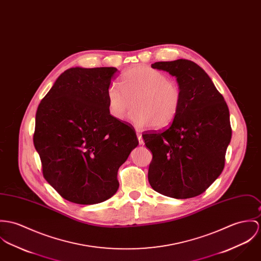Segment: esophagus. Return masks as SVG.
<instances>
[{
    "instance_id": "34e87169",
    "label": "esophagus",
    "mask_w": 261,
    "mask_h": 261,
    "mask_svg": "<svg viewBox=\"0 0 261 261\" xmlns=\"http://www.w3.org/2000/svg\"><path fill=\"white\" fill-rule=\"evenodd\" d=\"M137 136H138V139H139V142H140V144H141V145L144 144V142H143V140H142V134L140 133V130H138V132H137Z\"/></svg>"
}]
</instances>
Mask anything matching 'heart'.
I'll use <instances>...</instances> for the list:
<instances>
[{
	"label": "heart",
	"mask_w": 261,
	"mask_h": 261,
	"mask_svg": "<svg viewBox=\"0 0 261 261\" xmlns=\"http://www.w3.org/2000/svg\"><path fill=\"white\" fill-rule=\"evenodd\" d=\"M118 85H112L107 92L110 114L121 119L132 108L128 119L137 127L156 129L168 127L176 119L182 95L177 84L168 81L167 75L148 66L139 65L124 71Z\"/></svg>",
	"instance_id": "1"
}]
</instances>
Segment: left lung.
Instances as JSON below:
<instances>
[{
	"mask_svg": "<svg viewBox=\"0 0 261 261\" xmlns=\"http://www.w3.org/2000/svg\"><path fill=\"white\" fill-rule=\"evenodd\" d=\"M151 68L176 77L182 100L168 128L142 135L152 153L149 185L173 198L197 196L223 170L231 140L228 107L208 74L195 63L179 59L156 62Z\"/></svg>",
	"mask_w": 261,
	"mask_h": 261,
	"instance_id": "1",
	"label": "left lung"
}]
</instances>
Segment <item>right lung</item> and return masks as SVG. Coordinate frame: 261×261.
Masks as SVG:
<instances>
[{
    "label": "right lung",
    "instance_id": "right-lung-1",
    "mask_svg": "<svg viewBox=\"0 0 261 261\" xmlns=\"http://www.w3.org/2000/svg\"><path fill=\"white\" fill-rule=\"evenodd\" d=\"M116 68H71L40 102L34 144L47 182L65 199L95 204L119 189L118 170L138 146L133 125L109 112Z\"/></svg>",
    "mask_w": 261,
    "mask_h": 261
}]
</instances>
